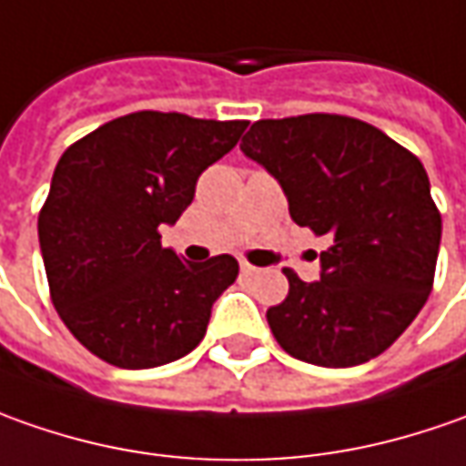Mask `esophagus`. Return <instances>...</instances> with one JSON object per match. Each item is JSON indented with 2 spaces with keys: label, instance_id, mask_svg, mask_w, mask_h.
Listing matches in <instances>:
<instances>
[{
  "label": "esophagus",
  "instance_id": "1",
  "mask_svg": "<svg viewBox=\"0 0 466 466\" xmlns=\"http://www.w3.org/2000/svg\"><path fill=\"white\" fill-rule=\"evenodd\" d=\"M239 270H242V276H248V279H255V276L260 273V268H255V265H249V263L239 265Z\"/></svg>",
  "mask_w": 466,
  "mask_h": 466
}]
</instances>
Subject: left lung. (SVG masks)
Segmentation results:
<instances>
[{"label":"left lung","instance_id":"left-lung-1","mask_svg":"<svg viewBox=\"0 0 466 466\" xmlns=\"http://www.w3.org/2000/svg\"><path fill=\"white\" fill-rule=\"evenodd\" d=\"M239 149L279 180L299 227L329 237L319 281L283 270L289 297L265 314L279 345L325 369L377 359L433 286L441 214L420 159L329 113L252 123Z\"/></svg>","mask_w":466,"mask_h":466}]
</instances>
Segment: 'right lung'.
Masks as SVG:
<instances>
[{"label":"right lung","mask_w":466,"mask_h":466,"mask_svg":"<svg viewBox=\"0 0 466 466\" xmlns=\"http://www.w3.org/2000/svg\"><path fill=\"white\" fill-rule=\"evenodd\" d=\"M248 121L141 110L105 123L61 154L38 217L51 299L97 359L154 369L201 343L211 307L237 279L232 255L206 263L162 248L196 183L232 152Z\"/></svg>","instance_id":"right-lung-1"}]
</instances>
